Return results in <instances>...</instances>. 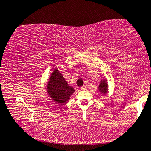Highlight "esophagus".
<instances>
[{
  "mask_svg": "<svg viewBox=\"0 0 151 151\" xmlns=\"http://www.w3.org/2000/svg\"><path fill=\"white\" fill-rule=\"evenodd\" d=\"M86 90V87L85 86L81 87V90H82V91H83V90Z\"/></svg>",
  "mask_w": 151,
  "mask_h": 151,
  "instance_id": "34e87169",
  "label": "esophagus"
}]
</instances>
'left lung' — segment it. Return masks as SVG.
Instances as JSON below:
<instances>
[{"instance_id": "1", "label": "left lung", "mask_w": 151, "mask_h": 151, "mask_svg": "<svg viewBox=\"0 0 151 151\" xmlns=\"http://www.w3.org/2000/svg\"><path fill=\"white\" fill-rule=\"evenodd\" d=\"M107 81H108L107 79L103 78L100 81V84L98 85V90L102 95H106L108 92V84Z\"/></svg>"}]
</instances>
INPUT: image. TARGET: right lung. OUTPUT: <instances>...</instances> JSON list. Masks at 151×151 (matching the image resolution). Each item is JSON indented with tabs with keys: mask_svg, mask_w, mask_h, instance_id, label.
I'll use <instances>...</instances> for the list:
<instances>
[{
	"mask_svg": "<svg viewBox=\"0 0 151 151\" xmlns=\"http://www.w3.org/2000/svg\"><path fill=\"white\" fill-rule=\"evenodd\" d=\"M47 94L56 104L64 105L75 92V89L68 84L62 74L55 68L47 82Z\"/></svg>",
	"mask_w": 151,
	"mask_h": 151,
	"instance_id": "right-lung-1",
	"label": "right lung"
}]
</instances>
